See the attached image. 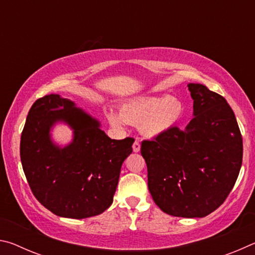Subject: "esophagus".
Wrapping results in <instances>:
<instances>
[{"mask_svg":"<svg viewBox=\"0 0 255 255\" xmlns=\"http://www.w3.org/2000/svg\"><path fill=\"white\" fill-rule=\"evenodd\" d=\"M132 150L135 153H138L140 150V144H139V141L138 140H135L133 141V144H132Z\"/></svg>","mask_w":255,"mask_h":255,"instance_id":"obj_1","label":"esophagus"}]
</instances>
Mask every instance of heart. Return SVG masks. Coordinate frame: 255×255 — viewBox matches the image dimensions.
I'll return each mask as SVG.
<instances>
[{"label": "heart", "instance_id": "b5f03b06", "mask_svg": "<svg viewBox=\"0 0 255 255\" xmlns=\"http://www.w3.org/2000/svg\"><path fill=\"white\" fill-rule=\"evenodd\" d=\"M184 115V106L179 99L169 97H137L120 107L117 112L108 110L107 118L112 126L122 128L125 124L139 126L141 133L156 138L170 131Z\"/></svg>", "mask_w": 255, "mask_h": 255}]
</instances>
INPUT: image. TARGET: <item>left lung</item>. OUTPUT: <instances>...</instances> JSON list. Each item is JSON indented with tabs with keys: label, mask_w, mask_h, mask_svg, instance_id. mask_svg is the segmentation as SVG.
I'll return each instance as SVG.
<instances>
[{
	"label": "left lung",
	"mask_w": 255,
	"mask_h": 255,
	"mask_svg": "<svg viewBox=\"0 0 255 255\" xmlns=\"http://www.w3.org/2000/svg\"><path fill=\"white\" fill-rule=\"evenodd\" d=\"M193 119L143 140L148 190L162 211L175 217H205L221 206L239 176L243 140L232 108L221 94L190 83Z\"/></svg>",
	"instance_id": "1"
}]
</instances>
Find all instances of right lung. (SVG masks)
Instances as JSON below:
<instances>
[{
  "instance_id": "obj_1",
  "label": "right lung",
  "mask_w": 255,
  "mask_h": 255,
  "mask_svg": "<svg viewBox=\"0 0 255 255\" xmlns=\"http://www.w3.org/2000/svg\"><path fill=\"white\" fill-rule=\"evenodd\" d=\"M57 121L70 125L75 139L59 149L49 136ZM133 138L111 139L74 102L45 96L30 108L21 133L20 156L25 178L40 204L60 217L82 219L109 208L120 169L132 152Z\"/></svg>"
}]
</instances>
